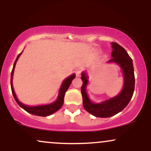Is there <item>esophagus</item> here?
Wrapping results in <instances>:
<instances>
[{"mask_svg": "<svg viewBox=\"0 0 151 151\" xmlns=\"http://www.w3.org/2000/svg\"><path fill=\"white\" fill-rule=\"evenodd\" d=\"M81 67H78V68H77V70H75V73H76V76L77 77H79L80 76V74L81 73Z\"/></svg>", "mask_w": 151, "mask_h": 151, "instance_id": "1", "label": "esophagus"}]
</instances>
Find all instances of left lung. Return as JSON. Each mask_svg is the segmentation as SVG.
I'll return each instance as SVG.
<instances>
[{
	"instance_id": "left-lung-1",
	"label": "left lung",
	"mask_w": 151,
	"mask_h": 151,
	"mask_svg": "<svg viewBox=\"0 0 151 151\" xmlns=\"http://www.w3.org/2000/svg\"><path fill=\"white\" fill-rule=\"evenodd\" d=\"M113 51L112 59L108 62L116 63L122 70L124 81L122 91L115 97L111 98L101 103H93L89 99L86 92V87L88 84V77L85 72H82L81 79L83 81L81 87V92L83 99V106L86 111L94 116L108 118L121 112L129 104L132 98L135 87V76L133 70L132 59L124 47L116 42H111Z\"/></svg>"
}]
</instances>
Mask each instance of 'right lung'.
I'll return each instance as SVG.
<instances>
[{
    "label": "right lung",
    "instance_id": "1",
    "mask_svg": "<svg viewBox=\"0 0 151 151\" xmlns=\"http://www.w3.org/2000/svg\"><path fill=\"white\" fill-rule=\"evenodd\" d=\"M20 53L17 57L16 60L14 62V65H13V70H12L11 72V77H10V86H11V90L12 93H13V97H14L15 100L16 101L18 104L20 106L21 108H22L24 110H25L26 111L28 112L31 114H33V115L36 116H47L51 115L55 113V112L58 111L62 106L64 104V97H65V92L67 91V90L68 89V88L70 87L71 83L73 79L75 78V74H73L72 75L70 76L65 79L64 80L63 82H62L61 87H60V91H59V95L58 99L56 100L53 103L47 105H41V106H26L23 104H22L17 98L16 95H15V93L14 91V89H13V72H14L15 70V64H16L17 61H18L19 57L20 56V55L22 54Z\"/></svg>",
    "mask_w": 151,
    "mask_h": 151
}]
</instances>
